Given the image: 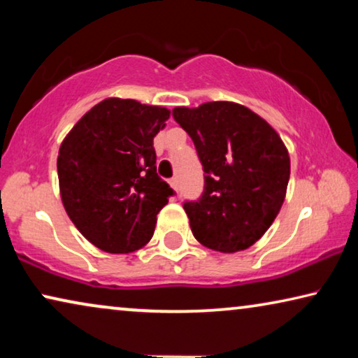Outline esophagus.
Returning a JSON list of instances; mask_svg holds the SVG:
<instances>
[{
  "label": "esophagus",
  "mask_w": 358,
  "mask_h": 358,
  "mask_svg": "<svg viewBox=\"0 0 358 358\" xmlns=\"http://www.w3.org/2000/svg\"><path fill=\"white\" fill-rule=\"evenodd\" d=\"M169 184H171V187H173L176 192H179V180H178V178H173L169 180Z\"/></svg>",
  "instance_id": "34e87169"
}]
</instances>
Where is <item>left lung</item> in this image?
Here are the masks:
<instances>
[{"label": "left lung", "instance_id": "1", "mask_svg": "<svg viewBox=\"0 0 358 358\" xmlns=\"http://www.w3.org/2000/svg\"><path fill=\"white\" fill-rule=\"evenodd\" d=\"M173 117L192 138L205 173L200 199L184 202L195 239L213 251H244L262 238L285 200V145L262 117L236 102L176 107Z\"/></svg>", "mask_w": 358, "mask_h": 358}]
</instances>
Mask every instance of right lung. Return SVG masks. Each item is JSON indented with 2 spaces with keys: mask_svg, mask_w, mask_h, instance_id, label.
<instances>
[{
  "mask_svg": "<svg viewBox=\"0 0 358 358\" xmlns=\"http://www.w3.org/2000/svg\"><path fill=\"white\" fill-rule=\"evenodd\" d=\"M166 107L110 97L78 120L58 151L62 202L96 248L127 254L155 233L156 215L174 190L156 173L153 138Z\"/></svg>",
  "mask_w": 358,
  "mask_h": 358,
  "instance_id": "obj_1",
  "label": "right lung"
}]
</instances>
